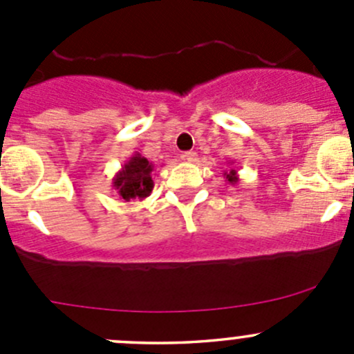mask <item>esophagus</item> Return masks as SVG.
Returning <instances> with one entry per match:
<instances>
[{
  "mask_svg": "<svg viewBox=\"0 0 354 354\" xmlns=\"http://www.w3.org/2000/svg\"><path fill=\"white\" fill-rule=\"evenodd\" d=\"M183 159L187 160V162H197L198 154L195 151H188V152H185V154H183Z\"/></svg>",
  "mask_w": 354,
  "mask_h": 354,
  "instance_id": "34e87169",
  "label": "esophagus"
}]
</instances>
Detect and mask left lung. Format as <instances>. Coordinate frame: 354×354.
<instances>
[{
	"instance_id": "1",
	"label": "left lung",
	"mask_w": 354,
	"mask_h": 354,
	"mask_svg": "<svg viewBox=\"0 0 354 354\" xmlns=\"http://www.w3.org/2000/svg\"><path fill=\"white\" fill-rule=\"evenodd\" d=\"M227 164H230V166H231V164H233V160H231V162H227ZM223 176H224V180H226L230 185H236L238 181H240V176H238V171L234 169V167H230V169H227V171H224Z\"/></svg>"
}]
</instances>
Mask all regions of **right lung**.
I'll return each mask as SVG.
<instances>
[{
    "label": "right lung",
    "instance_id": "obj_1",
    "mask_svg": "<svg viewBox=\"0 0 354 354\" xmlns=\"http://www.w3.org/2000/svg\"><path fill=\"white\" fill-rule=\"evenodd\" d=\"M154 167L147 157L142 156L140 152H135L114 174L111 187L123 202L147 198L154 188V180H152Z\"/></svg>",
    "mask_w": 354,
    "mask_h": 354
}]
</instances>
